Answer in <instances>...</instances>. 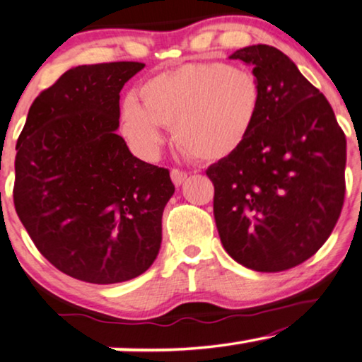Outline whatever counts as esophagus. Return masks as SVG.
I'll list each match as a JSON object with an SVG mask.
<instances>
[{
	"label": "esophagus",
	"instance_id": "obj_1",
	"mask_svg": "<svg viewBox=\"0 0 362 362\" xmlns=\"http://www.w3.org/2000/svg\"><path fill=\"white\" fill-rule=\"evenodd\" d=\"M186 177H187L186 171H181V170H176V168L171 170V181L175 182V186H181L182 182L186 181Z\"/></svg>",
	"mask_w": 362,
	"mask_h": 362
}]
</instances>
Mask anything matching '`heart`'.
Instances as JSON below:
<instances>
[{
    "mask_svg": "<svg viewBox=\"0 0 362 362\" xmlns=\"http://www.w3.org/2000/svg\"><path fill=\"white\" fill-rule=\"evenodd\" d=\"M140 98L120 106V129L144 156H153L173 125L177 146L194 158L217 161L248 140L258 119L261 88L253 73L220 62L186 64L151 76Z\"/></svg>",
    "mask_w": 362,
    "mask_h": 362,
    "instance_id": "obj_1",
    "label": "heart"
}]
</instances>
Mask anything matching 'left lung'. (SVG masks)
<instances>
[{"mask_svg": "<svg viewBox=\"0 0 362 362\" xmlns=\"http://www.w3.org/2000/svg\"><path fill=\"white\" fill-rule=\"evenodd\" d=\"M230 59L253 66L261 106L242 148L206 171L220 242L245 268L286 271L315 255L338 222L346 137L327 98L276 47Z\"/></svg>", "mask_w": 362, "mask_h": 362, "instance_id": "1", "label": "left lung"}]
</instances>
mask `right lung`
Returning <instances> with one entry per match:
<instances>
[{
	"mask_svg": "<svg viewBox=\"0 0 362 362\" xmlns=\"http://www.w3.org/2000/svg\"><path fill=\"white\" fill-rule=\"evenodd\" d=\"M145 65H81L29 109L16 144L14 207L57 269L91 284L134 279L153 264L170 171L130 153L117 135L119 93Z\"/></svg>",
	"mask_w": 362,
	"mask_h": 362,
	"instance_id": "add662e5",
	"label": "right lung"
}]
</instances>
